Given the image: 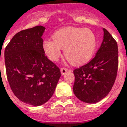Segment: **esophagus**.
Returning <instances> with one entry per match:
<instances>
[{
    "label": "esophagus",
    "instance_id": "esophagus-1",
    "mask_svg": "<svg viewBox=\"0 0 127 127\" xmlns=\"http://www.w3.org/2000/svg\"><path fill=\"white\" fill-rule=\"evenodd\" d=\"M67 71H68V69H67L66 68H64V67H63V68H61V73H62L63 75L65 74Z\"/></svg>",
    "mask_w": 127,
    "mask_h": 127
}]
</instances>
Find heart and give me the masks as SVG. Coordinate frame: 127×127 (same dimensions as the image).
<instances>
[{
	"label": "heart",
	"mask_w": 127,
	"mask_h": 127,
	"mask_svg": "<svg viewBox=\"0 0 127 127\" xmlns=\"http://www.w3.org/2000/svg\"><path fill=\"white\" fill-rule=\"evenodd\" d=\"M53 38L42 42L43 51L53 61L58 60L62 49H64V56L70 63L82 64L91 60L97 47L96 36L88 28H63L56 31Z\"/></svg>",
	"instance_id": "1"
}]
</instances>
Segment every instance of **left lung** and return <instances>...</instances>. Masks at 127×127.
<instances>
[{
	"mask_svg": "<svg viewBox=\"0 0 127 127\" xmlns=\"http://www.w3.org/2000/svg\"><path fill=\"white\" fill-rule=\"evenodd\" d=\"M100 47L89 63L73 70L75 82L73 91L80 100L96 103L106 97L116 80L118 67L117 42L103 29Z\"/></svg>",
	"mask_w": 127,
	"mask_h": 127,
	"instance_id": "left-lung-1",
	"label": "left lung"
}]
</instances>
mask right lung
<instances>
[{"label": "right lung", "instance_id": "right-lung-1", "mask_svg": "<svg viewBox=\"0 0 127 127\" xmlns=\"http://www.w3.org/2000/svg\"><path fill=\"white\" fill-rule=\"evenodd\" d=\"M45 30L39 25L22 30L5 49L6 73L11 90L20 101L33 106L42 105L51 98L61 76L60 69L43 51Z\"/></svg>", "mask_w": 127, "mask_h": 127}]
</instances>
